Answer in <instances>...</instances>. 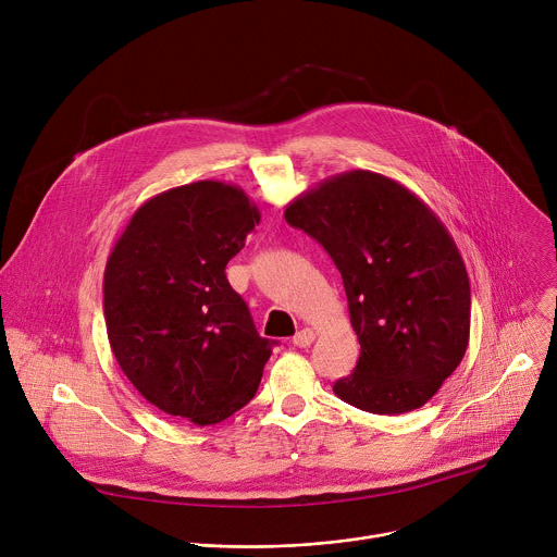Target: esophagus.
<instances>
[{
  "mask_svg": "<svg viewBox=\"0 0 557 557\" xmlns=\"http://www.w3.org/2000/svg\"><path fill=\"white\" fill-rule=\"evenodd\" d=\"M315 339V333H313V329H300L296 335H294V346H298V348H307V346H311V342Z\"/></svg>",
  "mask_w": 557,
  "mask_h": 557,
  "instance_id": "obj_1",
  "label": "esophagus"
}]
</instances>
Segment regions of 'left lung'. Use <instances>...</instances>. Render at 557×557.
I'll return each mask as SVG.
<instances>
[{
	"mask_svg": "<svg viewBox=\"0 0 557 557\" xmlns=\"http://www.w3.org/2000/svg\"><path fill=\"white\" fill-rule=\"evenodd\" d=\"M285 220L324 246L344 281L361 350L333 392L381 416L422 407L470 337V283L442 220L405 185L368 170L300 194Z\"/></svg>",
	"mask_w": 557,
	"mask_h": 557,
	"instance_id": "left-lung-1",
	"label": "left lung"
}]
</instances>
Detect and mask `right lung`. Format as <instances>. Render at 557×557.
<instances>
[{
    "mask_svg": "<svg viewBox=\"0 0 557 557\" xmlns=\"http://www.w3.org/2000/svg\"><path fill=\"white\" fill-rule=\"evenodd\" d=\"M261 213L242 187L198 181L146 200L104 270L113 355L137 392L207 426L257 392L272 355L226 278Z\"/></svg>",
    "mask_w": 557,
    "mask_h": 557,
    "instance_id": "obj_1",
    "label": "right lung"
}]
</instances>
